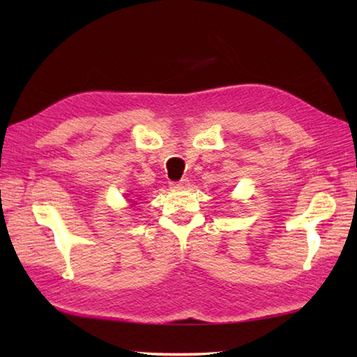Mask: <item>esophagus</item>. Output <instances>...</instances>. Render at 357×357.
I'll return each mask as SVG.
<instances>
[{
	"label": "esophagus",
	"instance_id": "34e87169",
	"mask_svg": "<svg viewBox=\"0 0 357 357\" xmlns=\"http://www.w3.org/2000/svg\"><path fill=\"white\" fill-rule=\"evenodd\" d=\"M172 189H176V190H183L185 187H189V179H181L178 183H172Z\"/></svg>",
	"mask_w": 357,
	"mask_h": 357
}]
</instances>
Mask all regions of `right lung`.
<instances>
[{
    "label": "right lung",
    "instance_id": "1",
    "mask_svg": "<svg viewBox=\"0 0 357 357\" xmlns=\"http://www.w3.org/2000/svg\"><path fill=\"white\" fill-rule=\"evenodd\" d=\"M137 200H138V198H137ZM128 202L130 203V206H135V204H137V202L134 200V197H130V195H129V198H128Z\"/></svg>",
    "mask_w": 357,
    "mask_h": 357
}]
</instances>
